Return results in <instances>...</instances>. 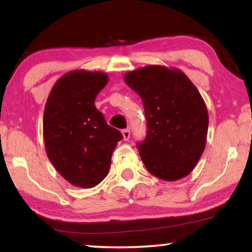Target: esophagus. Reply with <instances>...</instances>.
I'll list each match as a JSON object with an SVG mask.
<instances>
[{
	"label": "esophagus",
	"instance_id": "1",
	"mask_svg": "<svg viewBox=\"0 0 252 252\" xmlns=\"http://www.w3.org/2000/svg\"><path fill=\"white\" fill-rule=\"evenodd\" d=\"M122 133H123V137H124V140H125V141H128V140H129V137H130V130H129V129H123V130H122Z\"/></svg>",
	"mask_w": 252,
	"mask_h": 252
}]
</instances>
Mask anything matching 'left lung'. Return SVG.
Returning a JSON list of instances; mask_svg holds the SVG:
<instances>
[{
    "label": "left lung",
    "instance_id": "8db88e82",
    "mask_svg": "<svg viewBox=\"0 0 252 252\" xmlns=\"http://www.w3.org/2000/svg\"><path fill=\"white\" fill-rule=\"evenodd\" d=\"M125 82L140 95L147 136L137 144L151 174L175 181L187 177L205 149L209 115L197 88L184 72L148 65L127 72Z\"/></svg>",
    "mask_w": 252,
    "mask_h": 252
}]
</instances>
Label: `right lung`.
<instances>
[{"instance_id": "1", "label": "right lung", "mask_w": 252, "mask_h": 252, "mask_svg": "<svg viewBox=\"0 0 252 252\" xmlns=\"http://www.w3.org/2000/svg\"><path fill=\"white\" fill-rule=\"evenodd\" d=\"M108 81L103 72L71 71L56 81L44 106L47 156L75 187L93 188L108 175L113 150L123 139L94 104Z\"/></svg>"}]
</instances>
